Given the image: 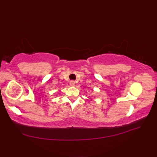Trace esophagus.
<instances>
[{"label":"esophagus","mask_w":157,"mask_h":157,"mask_svg":"<svg viewBox=\"0 0 157 157\" xmlns=\"http://www.w3.org/2000/svg\"><path fill=\"white\" fill-rule=\"evenodd\" d=\"M75 82L74 81H71V82H70V85H71V86H75Z\"/></svg>","instance_id":"1"}]
</instances>
